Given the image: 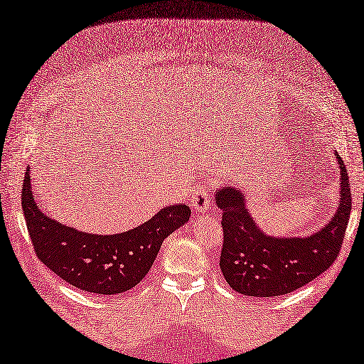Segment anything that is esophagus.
Returning <instances> with one entry per match:
<instances>
[{"label":"esophagus","mask_w":364,"mask_h":364,"mask_svg":"<svg viewBox=\"0 0 364 364\" xmlns=\"http://www.w3.org/2000/svg\"><path fill=\"white\" fill-rule=\"evenodd\" d=\"M192 208L196 213H206L211 209V200H209V193L206 187H196L192 195Z\"/></svg>","instance_id":"1"}]
</instances>
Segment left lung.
Returning a JSON list of instances; mask_svg holds the SVG:
<instances>
[{
    "label": "left lung",
    "mask_w": 364,
    "mask_h": 364,
    "mask_svg": "<svg viewBox=\"0 0 364 364\" xmlns=\"http://www.w3.org/2000/svg\"><path fill=\"white\" fill-rule=\"evenodd\" d=\"M336 159L341 169L337 209L320 230L305 237L267 235L237 187L222 186L214 193L224 228L220 270L232 289L254 297L283 296L314 282L334 264L352 211L346 164L339 155Z\"/></svg>",
    "instance_id": "left-lung-1"
}]
</instances>
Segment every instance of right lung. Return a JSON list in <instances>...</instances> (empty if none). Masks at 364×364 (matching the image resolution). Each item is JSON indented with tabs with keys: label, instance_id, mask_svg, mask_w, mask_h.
Segmentation results:
<instances>
[{
	"label": "right lung",
	"instance_id": "obj_1",
	"mask_svg": "<svg viewBox=\"0 0 364 364\" xmlns=\"http://www.w3.org/2000/svg\"><path fill=\"white\" fill-rule=\"evenodd\" d=\"M22 209L38 259L63 282L94 294H119L145 278L163 241L190 219V208H163L132 230L86 233L44 214L35 201L30 168L25 172Z\"/></svg>",
	"mask_w": 364,
	"mask_h": 364
}]
</instances>
